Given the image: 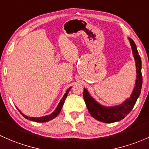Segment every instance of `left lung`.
I'll return each instance as SVG.
<instances>
[{
	"instance_id": "obj_1",
	"label": "left lung",
	"mask_w": 149,
	"mask_h": 149,
	"mask_svg": "<svg viewBox=\"0 0 149 149\" xmlns=\"http://www.w3.org/2000/svg\"><path fill=\"white\" fill-rule=\"evenodd\" d=\"M132 49L133 57L136 62V79L135 87L132 92L131 97L127 98L120 105L116 106H104L97 102L90 95L87 89L84 88L83 97L85 100L87 110L90 115L96 120L106 123L117 122L123 119L133 109L139 97L142 87L141 59L138 52L136 45L131 38H128Z\"/></svg>"
}]
</instances>
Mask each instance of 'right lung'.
Instances as JSON below:
<instances>
[{
	"instance_id": "add662e5",
	"label": "right lung",
	"mask_w": 149,
	"mask_h": 149,
	"mask_svg": "<svg viewBox=\"0 0 149 149\" xmlns=\"http://www.w3.org/2000/svg\"><path fill=\"white\" fill-rule=\"evenodd\" d=\"M71 88H72V87H70V88L67 89V91H66V93L64 95L63 97L62 98V100H60V102H59V103L58 104L57 107H56V108L55 109L54 111L52 113H51V114H50V115H48V116H43V117H39V118L29 117V116H26V115L23 114V113H21V112L20 111V110H18V108H17V109L18 110V111H19L20 113H21V114L22 115V116H24V117L25 118L28 119V120H29L35 121V122H39V123L48 122V121L51 120H52V119L54 118H56V116H57L58 115H59V113H60L61 110H62V106H63V105H64V101H65L66 97H67V94H68V93H69V92H70V89H71Z\"/></svg>"
}]
</instances>
